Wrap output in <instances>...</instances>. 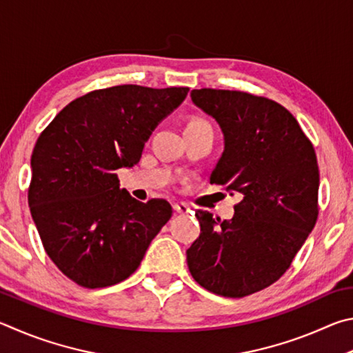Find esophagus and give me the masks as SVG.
Wrapping results in <instances>:
<instances>
[{"instance_id": "obj_1", "label": "esophagus", "mask_w": 353, "mask_h": 353, "mask_svg": "<svg viewBox=\"0 0 353 353\" xmlns=\"http://www.w3.org/2000/svg\"><path fill=\"white\" fill-rule=\"evenodd\" d=\"M173 211L176 214H188L190 211V208L186 203H175V205H173Z\"/></svg>"}]
</instances>
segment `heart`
<instances>
[{"mask_svg": "<svg viewBox=\"0 0 353 353\" xmlns=\"http://www.w3.org/2000/svg\"><path fill=\"white\" fill-rule=\"evenodd\" d=\"M205 121H200V119H195V121H192V122H189V125H194V123H203Z\"/></svg>", "mask_w": 353, "mask_h": 353, "instance_id": "1", "label": "heart"}]
</instances>
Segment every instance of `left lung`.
Wrapping results in <instances>:
<instances>
[{
  "instance_id": "8db88e82",
  "label": "left lung",
  "mask_w": 353,
  "mask_h": 353,
  "mask_svg": "<svg viewBox=\"0 0 353 353\" xmlns=\"http://www.w3.org/2000/svg\"><path fill=\"white\" fill-rule=\"evenodd\" d=\"M190 97L223 133L211 184L242 200L231 220L195 212L201 232L186 251L188 267L209 292L243 298L279 279L314 228L316 153L294 116L267 97L212 88Z\"/></svg>"
}]
</instances>
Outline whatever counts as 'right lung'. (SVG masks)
Returning a JSON list of instances; mask_svg holds the SVG:
<instances>
[{
    "label": "right lung",
    "mask_w": 353,
    "mask_h": 353,
    "mask_svg": "<svg viewBox=\"0 0 353 353\" xmlns=\"http://www.w3.org/2000/svg\"><path fill=\"white\" fill-rule=\"evenodd\" d=\"M188 91L139 85L91 91L68 103L37 139L30 214L48 256L79 285L125 281L172 217L167 201L141 203L121 189L116 172L139 163L153 130Z\"/></svg>",
    "instance_id": "1"
}]
</instances>
